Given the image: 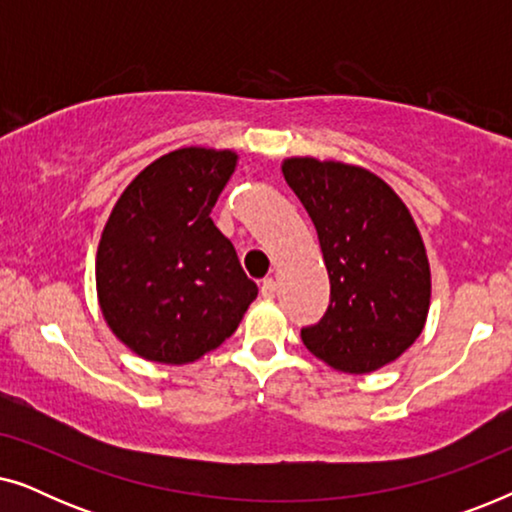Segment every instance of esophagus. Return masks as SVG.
Wrapping results in <instances>:
<instances>
[{
	"label": "esophagus",
	"instance_id": "1",
	"mask_svg": "<svg viewBox=\"0 0 512 512\" xmlns=\"http://www.w3.org/2000/svg\"><path fill=\"white\" fill-rule=\"evenodd\" d=\"M275 293H277V282L272 277H268V279H263V284H261V296L263 298H275Z\"/></svg>",
	"mask_w": 512,
	"mask_h": 512
}]
</instances>
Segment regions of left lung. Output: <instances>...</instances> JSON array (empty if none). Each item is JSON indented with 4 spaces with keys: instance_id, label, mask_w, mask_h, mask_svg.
I'll list each match as a JSON object with an SVG mask.
<instances>
[{
    "instance_id": "obj_1",
    "label": "left lung",
    "mask_w": 512,
    "mask_h": 512,
    "mask_svg": "<svg viewBox=\"0 0 512 512\" xmlns=\"http://www.w3.org/2000/svg\"><path fill=\"white\" fill-rule=\"evenodd\" d=\"M282 174L317 228L331 282L305 347L352 375L396 361L424 331L431 268L410 209L387 181L359 165L293 156Z\"/></svg>"
}]
</instances>
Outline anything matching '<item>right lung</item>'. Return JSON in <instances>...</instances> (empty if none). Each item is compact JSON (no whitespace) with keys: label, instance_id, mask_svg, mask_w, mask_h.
I'll return each instance as SVG.
<instances>
[{"label":"right lung","instance_id":"add662e5","mask_svg":"<svg viewBox=\"0 0 512 512\" xmlns=\"http://www.w3.org/2000/svg\"><path fill=\"white\" fill-rule=\"evenodd\" d=\"M235 167V151L184 146L146 165L111 209L95 258L97 303L111 333L146 361H198L258 296L209 216Z\"/></svg>","mask_w":512,"mask_h":512}]
</instances>
